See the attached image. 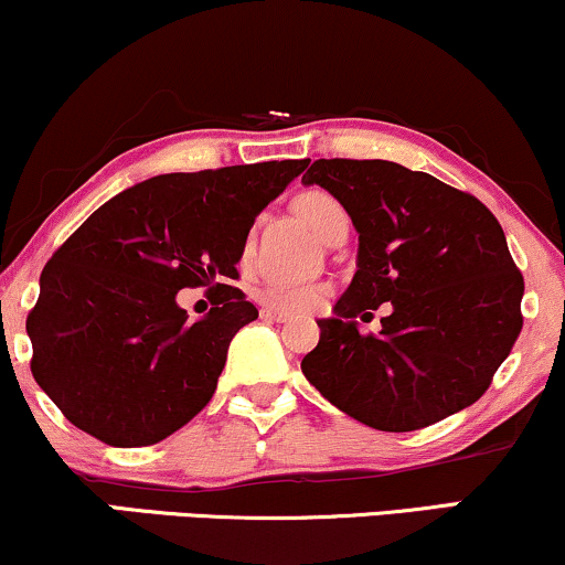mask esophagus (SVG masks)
<instances>
[{"mask_svg": "<svg viewBox=\"0 0 565 565\" xmlns=\"http://www.w3.org/2000/svg\"><path fill=\"white\" fill-rule=\"evenodd\" d=\"M260 318H263V321L287 323L291 316H289V312H284V310H276V308H263V310H260Z\"/></svg>", "mask_w": 565, "mask_h": 565, "instance_id": "obj_1", "label": "esophagus"}]
</instances>
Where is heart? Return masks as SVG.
Returning a JSON list of instances; mask_svg holds the SVG:
<instances>
[{
	"label": "heart",
	"mask_w": 565,
	"mask_h": 565,
	"mask_svg": "<svg viewBox=\"0 0 565 565\" xmlns=\"http://www.w3.org/2000/svg\"><path fill=\"white\" fill-rule=\"evenodd\" d=\"M295 210L308 226L316 231L321 239H329L331 228L337 226L339 221H344L348 213L329 192H321V189H310V192H302L295 200ZM249 253H253V236L242 242V260H247ZM329 295V287L318 281H287V278H270L265 281L260 291H257V300L268 308L287 310V312H305L312 310L316 305H321L323 297Z\"/></svg>",
	"instance_id": "1"
}]
</instances>
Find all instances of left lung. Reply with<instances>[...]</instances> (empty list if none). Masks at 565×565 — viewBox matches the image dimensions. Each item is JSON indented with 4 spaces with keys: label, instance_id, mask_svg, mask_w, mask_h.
Masks as SVG:
<instances>
[{
    "label": "left lung",
    "instance_id": "left-lung-1",
    "mask_svg": "<svg viewBox=\"0 0 565 565\" xmlns=\"http://www.w3.org/2000/svg\"><path fill=\"white\" fill-rule=\"evenodd\" d=\"M348 210L358 270L318 321L302 373L360 424L416 431L473 405L521 334L523 276L484 202L390 160H316L302 175ZM391 302L379 335L354 318Z\"/></svg>",
    "mask_w": 565,
    "mask_h": 565
}]
</instances>
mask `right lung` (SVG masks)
<instances>
[{
  "mask_svg": "<svg viewBox=\"0 0 565 565\" xmlns=\"http://www.w3.org/2000/svg\"><path fill=\"white\" fill-rule=\"evenodd\" d=\"M308 168L270 160L136 183L50 257L29 312L31 373L63 416L113 447H147L213 397L231 339L257 318L236 263L255 215ZM216 305L192 324L179 288Z\"/></svg>",
  "mask_w": 565,
  "mask_h": 565,
  "instance_id": "1",
  "label": "right lung"
}]
</instances>
